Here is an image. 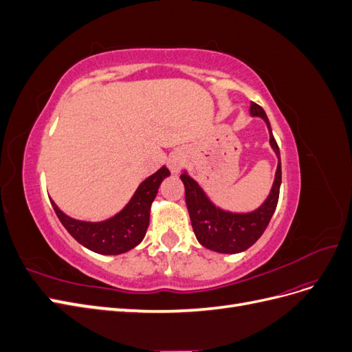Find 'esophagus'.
<instances>
[{
	"label": "esophagus",
	"mask_w": 352,
	"mask_h": 352,
	"mask_svg": "<svg viewBox=\"0 0 352 352\" xmlns=\"http://www.w3.org/2000/svg\"><path fill=\"white\" fill-rule=\"evenodd\" d=\"M185 164V155L182 153H175L168 160V168L173 175H177Z\"/></svg>",
	"instance_id": "1"
}]
</instances>
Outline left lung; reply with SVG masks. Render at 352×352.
<instances>
[{"instance_id": "1", "label": "left lung", "mask_w": 352, "mask_h": 352, "mask_svg": "<svg viewBox=\"0 0 352 352\" xmlns=\"http://www.w3.org/2000/svg\"><path fill=\"white\" fill-rule=\"evenodd\" d=\"M250 114L252 117H260L267 124L270 146L278 157V168H276L272 189L260 207L245 212L223 210L210 199L197 180L189 176L188 170H184V173L180 175L185 185V199L190 223H192L198 242L202 247L220 254H238L248 250L251 245L257 242L267 228L279 199L282 184L279 146L274 141L267 114L260 105L251 102Z\"/></svg>"}]
</instances>
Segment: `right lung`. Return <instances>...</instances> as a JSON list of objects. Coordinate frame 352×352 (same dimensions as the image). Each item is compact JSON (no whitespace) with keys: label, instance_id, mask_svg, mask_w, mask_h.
Here are the masks:
<instances>
[{"label":"right lung","instance_id":"right-lung-1","mask_svg":"<svg viewBox=\"0 0 352 352\" xmlns=\"http://www.w3.org/2000/svg\"><path fill=\"white\" fill-rule=\"evenodd\" d=\"M167 176L170 172L166 166L158 168L138 186L129 202L117 214L102 221L73 219L63 212L52 199L51 206L61 225L85 248L102 255H119L138 247L145 238L150 225L151 204Z\"/></svg>","mask_w":352,"mask_h":352}]
</instances>
